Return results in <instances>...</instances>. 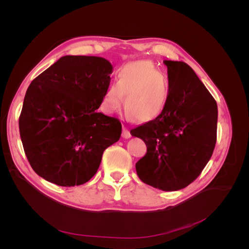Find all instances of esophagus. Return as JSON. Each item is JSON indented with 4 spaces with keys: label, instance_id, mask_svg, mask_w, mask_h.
<instances>
[{
    "label": "esophagus",
    "instance_id": "obj_1",
    "mask_svg": "<svg viewBox=\"0 0 249 249\" xmlns=\"http://www.w3.org/2000/svg\"><path fill=\"white\" fill-rule=\"evenodd\" d=\"M123 138H124V139L131 138V133H130L129 130L125 129V127H124V129H123Z\"/></svg>",
    "mask_w": 249,
    "mask_h": 249
}]
</instances>
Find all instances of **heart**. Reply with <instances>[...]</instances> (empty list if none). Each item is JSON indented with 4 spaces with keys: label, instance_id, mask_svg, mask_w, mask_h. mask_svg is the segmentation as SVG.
<instances>
[{
    "label": "heart",
    "instance_id": "1",
    "mask_svg": "<svg viewBox=\"0 0 249 249\" xmlns=\"http://www.w3.org/2000/svg\"><path fill=\"white\" fill-rule=\"evenodd\" d=\"M124 107L140 123L159 117L166 109L169 87L163 74L150 62L127 63L118 71L117 84H111L104 93L103 107L108 113H116Z\"/></svg>",
    "mask_w": 249,
    "mask_h": 249
}]
</instances>
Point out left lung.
I'll return each mask as SVG.
<instances>
[{
  "label": "left lung",
  "instance_id": "1",
  "mask_svg": "<svg viewBox=\"0 0 249 249\" xmlns=\"http://www.w3.org/2000/svg\"><path fill=\"white\" fill-rule=\"evenodd\" d=\"M169 97L162 114L131 131L144 141L146 155L136 163L139 178L163 191H177L196 178L213 155L216 101L191 67L164 60Z\"/></svg>",
  "mask_w": 249,
  "mask_h": 249
}]
</instances>
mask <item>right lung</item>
I'll use <instances>...</instances> for the list:
<instances>
[{
	"instance_id": "right-lung-1",
	"label": "right lung",
	"mask_w": 249,
	"mask_h": 249,
	"mask_svg": "<svg viewBox=\"0 0 249 249\" xmlns=\"http://www.w3.org/2000/svg\"><path fill=\"white\" fill-rule=\"evenodd\" d=\"M112 64L102 57L63 56L30 84L19 134L33 170L58 186L85 184L104 150L119 140L122 124L97 112Z\"/></svg>"
}]
</instances>
